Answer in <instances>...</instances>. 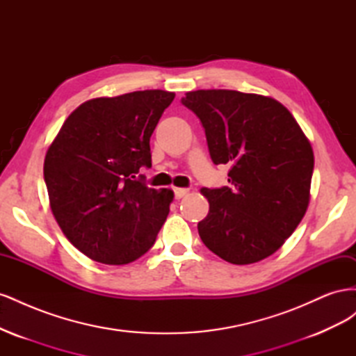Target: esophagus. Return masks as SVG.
<instances>
[{
    "instance_id": "1",
    "label": "esophagus",
    "mask_w": 356,
    "mask_h": 356,
    "mask_svg": "<svg viewBox=\"0 0 356 356\" xmlns=\"http://www.w3.org/2000/svg\"><path fill=\"white\" fill-rule=\"evenodd\" d=\"M187 193H188V188H181V187H175V188H174V195H175L177 199L184 197V196L187 195Z\"/></svg>"
}]
</instances>
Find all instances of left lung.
<instances>
[{
  "label": "left lung",
  "instance_id": "left-lung-1",
  "mask_svg": "<svg viewBox=\"0 0 356 356\" xmlns=\"http://www.w3.org/2000/svg\"><path fill=\"white\" fill-rule=\"evenodd\" d=\"M181 104L200 120L211 159L227 165L230 186L202 188L209 212L202 242L232 264L276 252L305 217L314 152L282 104L238 90H196Z\"/></svg>",
  "mask_w": 356,
  "mask_h": 356
}]
</instances>
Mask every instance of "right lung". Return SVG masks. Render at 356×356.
<instances>
[{
	"label": "right lung",
	"mask_w": 356,
	"mask_h": 356,
	"mask_svg": "<svg viewBox=\"0 0 356 356\" xmlns=\"http://www.w3.org/2000/svg\"><path fill=\"white\" fill-rule=\"evenodd\" d=\"M175 93L141 90L81 104L44 159L50 208L68 241L92 260L127 264L166 221L174 193L147 186L149 138Z\"/></svg>",
	"instance_id": "obj_1"
}]
</instances>
